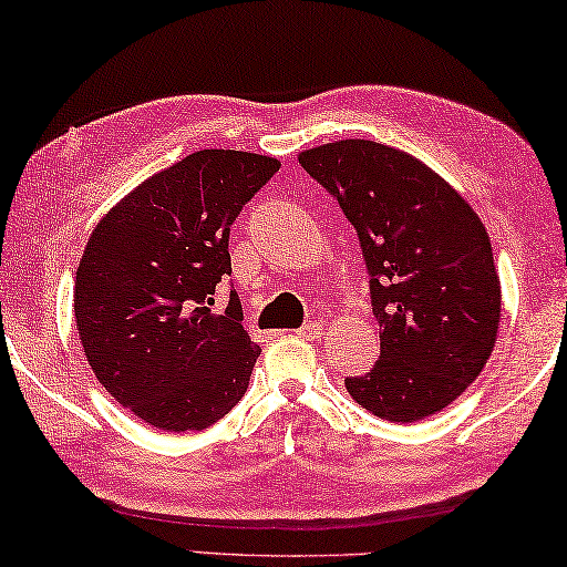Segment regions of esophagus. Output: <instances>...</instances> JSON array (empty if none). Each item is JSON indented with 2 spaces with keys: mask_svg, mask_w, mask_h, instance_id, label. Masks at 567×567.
Returning a JSON list of instances; mask_svg holds the SVG:
<instances>
[{
  "mask_svg": "<svg viewBox=\"0 0 567 567\" xmlns=\"http://www.w3.org/2000/svg\"><path fill=\"white\" fill-rule=\"evenodd\" d=\"M296 333L303 336V339H319V336L323 333V326H321V323H316V321H311V323L301 326V329L296 331Z\"/></svg>",
  "mask_w": 567,
  "mask_h": 567,
  "instance_id": "esophagus-1",
  "label": "esophagus"
}]
</instances>
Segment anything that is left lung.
I'll list each match as a JSON object with an SVG mask.
<instances>
[{
    "instance_id": "8db88e82",
    "label": "left lung",
    "mask_w": 567,
    "mask_h": 567,
    "mask_svg": "<svg viewBox=\"0 0 567 567\" xmlns=\"http://www.w3.org/2000/svg\"><path fill=\"white\" fill-rule=\"evenodd\" d=\"M299 164L341 204L371 274L381 359L346 391L391 423L443 411L478 379L501 329L478 214L421 158L369 138L306 148Z\"/></svg>"
}]
</instances>
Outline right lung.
<instances>
[{
    "instance_id": "right-lung-1",
    "label": "right lung",
    "mask_w": 567,
    "mask_h": 567,
    "mask_svg": "<svg viewBox=\"0 0 567 567\" xmlns=\"http://www.w3.org/2000/svg\"><path fill=\"white\" fill-rule=\"evenodd\" d=\"M281 162L202 148L128 192L99 218L74 281V319L96 381L158 431H204L248 389L261 346L231 291L228 231Z\"/></svg>"
}]
</instances>
